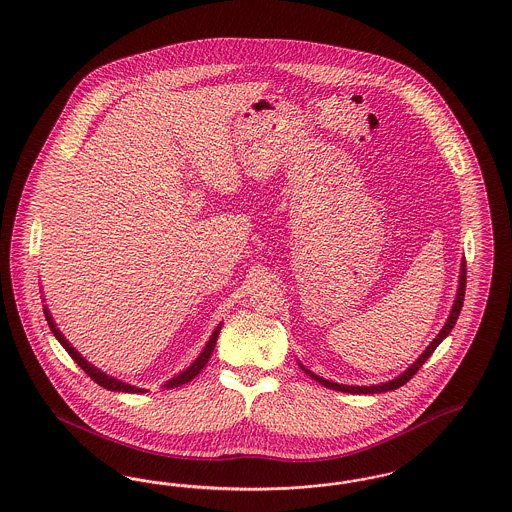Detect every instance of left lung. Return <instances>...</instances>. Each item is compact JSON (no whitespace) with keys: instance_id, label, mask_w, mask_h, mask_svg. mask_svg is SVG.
Instances as JSON below:
<instances>
[{"instance_id":"obj_1","label":"left lung","mask_w":512,"mask_h":512,"mask_svg":"<svg viewBox=\"0 0 512 512\" xmlns=\"http://www.w3.org/2000/svg\"><path fill=\"white\" fill-rule=\"evenodd\" d=\"M461 278H459V289H457V299H455V305L451 308L450 318H448V322H446V326L442 328V331L436 335V339L430 343L427 350L419 356V360L408 369V371H404L400 377H396L394 381H389V383H383V385H373V387H348V385H339V383H331V381H326V379H322V377H318V375H314L312 371H307L308 375L312 377V379H316L320 385H324V387H328V389L333 390H341V392H350V394H379V392H387V390H396L400 389L402 385H406L409 379L419 371V368L427 362L430 358V354L436 350V347L450 335L451 329L455 326V322H457V318H459V314H461V308H463V301H465V287H467V261H463L461 263Z\"/></svg>"}]
</instances>
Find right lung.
I'll use <instances>...</instances> for the list:
<instances>
[{
	"label": "right lung",
	"instance_id": "obj_1",
	"mask_svg": "<svg viewBox=\"0 0 512 512\" xmlns=\"http://www.w3.org/2000/svg\"><path fill=\"white\" fill-rule=\"evenodd\" d=\"M45 320H47V324H49V328L51 331L55 333V337L59 339V343H61L62 347L66 348V352L72 356V360L80 366V368L97 383V385H101L104 389L108 390H118V392H144V389H137V387H131V385H125L122 381H118V379H114V377H108L106 373L103 371H99L97 368H93L89 362H85V358H82L74 348L70 347V343L64 339L61 335V331L57 329V326L53 324V320H51V316H49V310L45 308ZM219 331H221V326L213 331V335H211V339H209V343L205 345L204 352L198 356V360L190 366L188 369H184L183 373H179L177 377H173V379H169L167 383L164 385V389H175V387H181L184 383H188V381H192L202 369L205 368V364H207V360H209V356H211V352H213V348L217 345V337H219Z\"/></svg>",
	"mask_w": 512,
	"mask_h": 512
}]
</instances>
